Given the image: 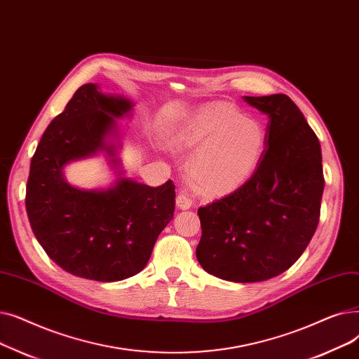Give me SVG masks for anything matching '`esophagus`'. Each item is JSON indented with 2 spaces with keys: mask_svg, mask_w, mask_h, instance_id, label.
Returning a JSON list of instances; mask_svg holds the SVG:
<instances>
[{
  "mask_svg": "<svg viewBox=\"0 0 359 359\" xmlns=\"http://www.w3.org/2000/svg\"><path fill=\"white\" fill-rule=\"evenodd\" d=\"M193 206V203H191V200L187 197L184 193H180L178 196H177V208L178 209H181V210H185V209H190Z\"/></svg>",
  "mask_w": 359,
  "mask_h": 359,
  "instance_id": "1",
  "label": "esophagus"
}]
</instances>
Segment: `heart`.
Segmentation results:
<instances>
[{
  "instance_id": "heart-1",
  "label": "heart",
  "mask_w": 359,
  "mask_h": 359,
  "mask_svg": "<svg viewBox=\"0 0 359 359\" xmlns=\"http://www.w3.org/2000/svg\"><path fill=\"white\" fill-rule=\"evenodd\" d=\"M267 143L260 121L228 104H208L184 114L166 134L175 151L193 150L187 174L196 190L229 194L250 180Z\"/></svg>"
}]
</instances>
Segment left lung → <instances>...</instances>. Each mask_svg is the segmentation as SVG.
<instances>
[{"label": "left lung", "mask_w": 359, "mask_h": 359, "mask_svg": "<svg viewBox=\"0 0 359 359\" xmlns=\"http://www.w3.org/2000/svg\"><path fill=\"white\" fill-rule=\"evenodd\" d=\"M243 99L269 118L264 155L243 187L198 209L196 250L204 270L236 283L275 278L301 257L324 190L320 142L291 97Z\"/></svg>", "instance_id": "1"}]
</instances>
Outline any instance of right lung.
Instances as JSON below:
<instances>
[{"instance_id":"right-lung-1","label":"right lung","mask_w":359,"mask_h":359,"mask_svg":"<svg viewBox=\"0 0 359 359\" xmlns=\"http://www.w3.org/2000/svg\"><path fill=\"white\" fill-rule=\"evenodd\" d=\"M134 102L88 83L55 116L30 162L26 210L36 240L74 276L116 282L142 271L159 233L174 217L175 185L149 187L126 178L118 149V118ZM104 152L117 180L108 189L83 191L66 181L63 168Z\"/></svg>"}]
</instances>
